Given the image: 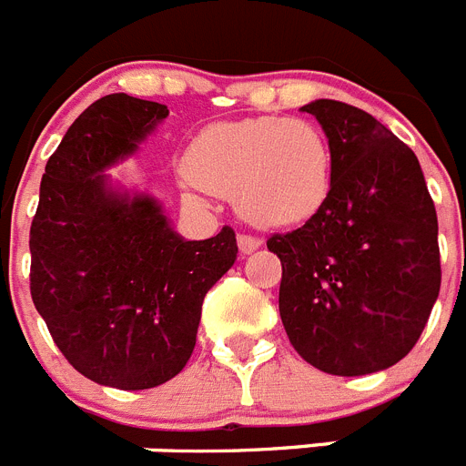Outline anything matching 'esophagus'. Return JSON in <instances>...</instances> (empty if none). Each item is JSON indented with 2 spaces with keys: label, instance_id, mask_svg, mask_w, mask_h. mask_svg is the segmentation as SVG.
Masks as SVG:
<instances>
[{
  "label": "esophagus",
  "instance_id": "34e87169",
  "mask_svg": "<svg viewBox=\"0 0 466 466\" xmlns=\"http://www.w3.org/2000/svg\"><path fill=\"white\" fill-rule=\"evenodd\" d=\"M238 247H240V254H252V252H257L258 247H261V240H258V238H254V236H245V233H240V236H238Z\"/></svg>",
  "mask_w": 466,
  "mask_h": 466
}]
</instances>
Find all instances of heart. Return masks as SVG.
<instances>
[{
  "label": "heart",
  "mask_w": 466,
  "mask_h": 466,
  "mask_svg": "<svg viewBox=\"0 0 466 466\" xmlns=\"http://www.w3.org/2000/svg\"><path fill=\"white\" fill-rule=\"evenodd\" d=\"M187 188L236 196L238 212L266 228L312 219L331 193V144L308 118L214 123L187 151Z\"/></svg>",
  "instance_id": "1"
}]
</instances>
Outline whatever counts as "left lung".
Returning <instances> with one entry per match:
<instances>
[{
	"mask_svg": "<svg viewBox=\"0 0 466 466\" xmlns=\"http://www.w3.org/2000/svg\"><path fill=\"white\" fill-rule=\"evenodd\" d=\"M331 144V193L300 228L268 238L282 261L279 317L308 364L385 371L409 355L441 287L439 221L413 151L366 111L300 106Z\"/></svg>",
	"mask_w": 466,
	"mask_h": 466,
	"instance_id": "obj_1",
	"label": "left lung"
}]
</instances>
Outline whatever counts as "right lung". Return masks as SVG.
Wrapping results in <instances>:
<instances>
[{
    "mask_svg": "<svg viewBox=\"0 0 466 466\" xmlns=\"http://www.w3.org/2000/svg\"><path fill=\"white\" fill-rule=\"evenodd\" d=\"M167 114L126 93L93 102L48 158L30 228L35 308L65 360L116 390H149L182 371L205 294L238 258L230 226L184 240L151 193L105 175Z\"/></svg>",
    "mask_w": 466,
    "mask_h": 466,
    "instance_id": "obj_1",
    "label": "right lung"
}]
</instances>
